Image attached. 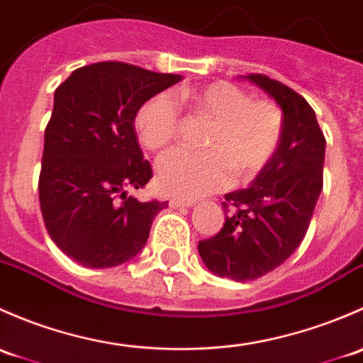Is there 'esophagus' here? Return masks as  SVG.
<instances>
[{
	"label": "esophagus",
	"instance_id": "esophagus-1",
	"mask_svg": "<svg viewBox=\"0 0 363 363\" xmlns=\"http://www.w3.org/2000/svg\"><path fill=\"white\" fill-rule=\"evenodd\" d=\"M194 204H196V201L194 199H185V197H180V196H173L169 199L171 208H189V206H194Z\"/></svg>",
	"mask_w": 363,
	"mask_h": 363
}]
</instances>
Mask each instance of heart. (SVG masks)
<instances>
[{"mask_svg": "<svg viewBox=\"0 0 363 363\" xmlns=\"http://www.w3.org/2000/svg\"><path fill=\"white\" fill-rule=\"evenodd\" d=\"M182 106L211 127L201 140L203 152L174 150L157 166V183L185 197L206 196L225 186L230 171L248 180L264 169L281 145L285 115L269 99H252L229 82L157 94L136 113L138 138L148 150H164L182 130Z\"/></svg>", "mask_w": 363, "mask_h": 363, "instance_id": "1", "label": "heart"}]
</instances>
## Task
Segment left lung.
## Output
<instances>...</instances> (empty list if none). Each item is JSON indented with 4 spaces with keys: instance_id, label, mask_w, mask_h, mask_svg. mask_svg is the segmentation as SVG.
<instances>
[{
    "instance_id": "1",
    "label": "left lung",
    "mask_w": 363,
    "mask_h": 363,
    "mask_svg": "<svg viewBox=\"0 0 363 363\" xmlns=\"http://www.w3.org/2000/svg\"><path fill=\"white\" fill-rule=\"evenodd\" d=\"M248 80L281 106L285 133L253 185L223 196L222 229L197 245L209 271L234 281L260 278L292 255L323 189L325 136L311 104L267 74L250 73Z\"/></svg>"
}]
</instances>
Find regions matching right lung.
I'll return each instance as SVG.
<instances>
[{"mask_svg": "<svg viewBox=\"0 0 363 363\" xmlns=\"http://www.w3.org/2000/svg\"><path fill=\"white\" fill-rule=\"evenodd\" d=\"M121 61L82 66L55 89L45 127L38 192L52 241L85 267H115L143 250L167 203H141L127 190L154 177L143 157L138 110L180 82Z\"/></svg>", "mask_w": 363, "mask_h": 363, "instance_id": "obj_1", "label": "right lung"}]
</instances>
